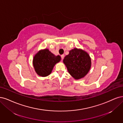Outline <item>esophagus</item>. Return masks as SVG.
I'll use <instances>...</instances> for the list:
<instances>
[{"label":"esophagus","instance_id":"1","mask_svg":"<svg viewBox=\"0 0 123 123\" xmlns=\"http://www.w3.org/2000/svg\"><path fill=\"white\" fill-rule=\"evenodd\" d=\"M61 59H63L64 58V55H62L61 56Z\"/></svg>","mask_w":123,"mask_h":123}]
</instances>
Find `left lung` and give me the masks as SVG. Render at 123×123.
<instances>
[{
    "mask_svg": "<svg viewBox=\"0 0 123 123\" xmlns=\"http://www.w3.org/2000/svg\"><path fill=\"white\" fill-rule=\"evenodd\" d=\"M69 74L78 80L84 77L89 71L92 62L88 54L81 49L74 48L63 59Z\"/></svg>",
    "mask_w": 123,
    "mask_h": 123,
    "instance_id": "1",
    "label": "left lung"
}]
</instances>
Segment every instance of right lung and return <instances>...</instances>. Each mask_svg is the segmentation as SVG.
I'll return each instance as SVG.
<instances>
[{
    "instance_id": "1",
    "label": "right lung",
    "mask_w": 123,
    "mask_h": 123,
    "mask_svg": "<svg viewBox=\"0 0 123 123\" xmlns=\"http://www.w3.org/2000/svg\"><path fill=\"white\" fill-rule=\"evenodd\" d=\"M60 60L59 55L55 56L48 49H44L35 55L33 63L35 72L39 76L44 77L50 74L55 65Z\"/></svg>"
}]
</instances>
